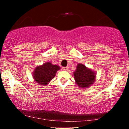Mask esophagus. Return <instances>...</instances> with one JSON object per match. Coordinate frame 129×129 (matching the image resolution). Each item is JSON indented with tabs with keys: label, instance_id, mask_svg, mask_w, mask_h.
Masks as SVG:
<instances>
[{
	"label": "esophagus",
	"instance_id": "1",
	"mask_svg": "<svg viewBox=\"0 0 129 129\" xmlns=\"http://www.w3.org/2000/svg\"><path fill=\"white\" fill-rule=\"evenodd\" d=\"M62 69L64 70V71H67V70L68 69V67H63V68H62Z\"/></svg>",
	"mask_w": 129,
	"mask_h": 129
}]
</instances>
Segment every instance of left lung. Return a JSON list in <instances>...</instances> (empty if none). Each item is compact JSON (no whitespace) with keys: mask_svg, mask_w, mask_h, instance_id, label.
<instances>
[{"mask_svg":"<svg viewBox=\"0 0 129 129\" xmlns=\"http://www.w3.org/2000/svg\"><path fill=\"white\" fill-rule=\"evenodd\" d=\"M73 76L76 83L80 88L87 89L94 82L96 73L85 65L79 63L76 67Z\"/></svg>","mask_w":129,"mask_h":129,"instance_id":"obj_1","label":"left lung"}]
</instances>
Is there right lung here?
I'll return each mask as SVG.
<instances>
[{"label":"right lung","mask_w":129,"mask_h":129,"mask_svg":"<svg viewBox=\"0 0 129 129\" xmlns=\"http://www.w3.org/2000/svg\"><path fill=\"white\" fill-rule=\"evenodd\" d=\"M60 69L58 65H53L51 62H45L37 66L32 73V76L36 83L41 85H47L55 77L57 71Z\"/></svg>","instance_id":"obj_1"}]
</instances>
